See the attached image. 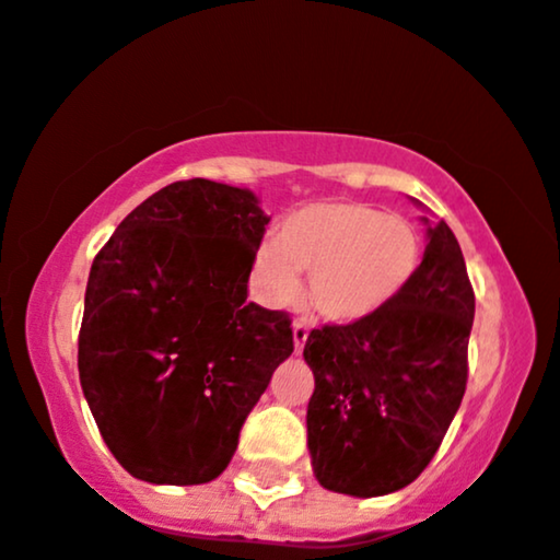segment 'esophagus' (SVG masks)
<instances>
[{"label": "esophagus", "instance_id": "34e87169", "mask_svg": "<svg viewBox=\"0 0 560 560\" xmlns=\"http://www.w3.org/2000/svg\"><path fill=\"white\" fill-rule=\"evenodd\" d=\"M306 338H308V325H306L304 319H295L293 322V346H295V353L304 351Z\"/></svg>", "mask_w": 560, "mask_h": 560}]
</instances>
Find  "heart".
<instances>
[{"label": "heart", "mask_w": 560, "mask_h": 560, "mask_svg": "<svg viewBox=\"0 0 560 560\" xmlns=\"http://www.w3.org/2000/svg\"><path fill=\"white\" fill-rule=\"evenodd\" d=\"M419 233L400 217L370 203L317 201L288 214L278 238L254 256V285L272 306L293 304L301 275H312L308 295L338 325L366 319L390 304L419 265Z\"/></svg>", "instance_id": "b5f03b06"}]
</instances>
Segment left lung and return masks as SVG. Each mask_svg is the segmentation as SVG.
<instances>
[{"label":"left lung","mask_w":560,"mask_h":560,"mask_svg":"<svg viewBox=\"0 0 560 560\" xmlns=\"http://www.w3.org/2000/svg\"><path fill=\"white\" fill-rule=\"evenodd\" d=\"M422 222V265L404 291L372 317L306 338L308 456L325 490L377 498L411 485L462 406L475 291L453 230Z\"/></svg>","instance_id":"8db88e82"}]
</instances>
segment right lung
Instances as JSON below:
<instances>
[{"label": "right lung", "instance_id": "add662e5", "mask_svg": "<svg viewBox=\"0 0 560 560\" xmlns=\"http://www.w3.org/2000/svg\"><path fill=\"white\" fill-rule=\"evenodd\" d=\"M269 217L228 183L177 180L138 203L89 272L78 374L128 475L203 485L293 353L291 319L248 304Z\"/></svg>", "mask_w": 560, "mask_h": 560}]
</instances>
